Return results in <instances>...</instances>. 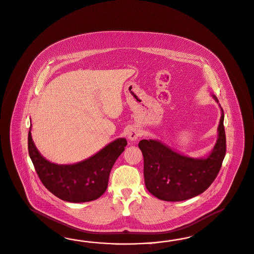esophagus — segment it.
Here are the masks:
<instances>
[{
	"label": "esophagus",
	"mask_w": 254,
	"mask_h": 254,
	"mask_svg": "<svg viewBox=\"0 0 254 254\" xmlns=\"http://www.w3.org/2000/svg\"><path fill=\"white\" fill-rule=\"evenodd\" d=\"M140 136V132L138 128L136 127H132L130 128L128 132H127V138L129 140H137Z\"/></svg>",
	"instance_id": "obj_1"
}]
</instances>
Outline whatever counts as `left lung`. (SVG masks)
Listing matches in <instances>:
<instances>
[{"label":"left lung","mask_w":254,"mask_h":254,"mask_svg":"<svg viewBox=\"0 0 254 254\" xmlns=\"http://www.w3.org/2000/svg\"><path fill=\"white\" fill-rule=\"evenodd\" d=\"M213 97L219 102L216 96ZM221 113L218 140L207 158L185 157L158 140H140L144 182L149 192L162 201H180L193 198L209 188L226 154L222 109Z\"/></svg>","instance_id":"obj_1"}]
</instances>
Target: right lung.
<instances>
[{
  "instance_id": "right-lung-1",
  "label": "right lung",
  "mask_w": 254,
  "mask_h": 254,
  "mask_svg": "<svg viewBox=\"0 0 254 254\" xmlns=\"http://www.w3.org/2000/svg\"><path fill=\"white\" fill-rule=\"evenodd\" d=\"M127 144L126 139H117L86 160L58 165L40 155L28 133L29 156L40 181L56 197L69 202L94 201L105 192L111 170Z\"/></svg>"
}]
</instances>
